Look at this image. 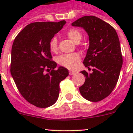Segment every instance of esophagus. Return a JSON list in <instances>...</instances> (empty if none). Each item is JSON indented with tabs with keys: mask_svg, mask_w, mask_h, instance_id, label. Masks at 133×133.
I'll return each mask as SVG.
<instances>
[{
	"mask_svg": "<svg viewBox=\"0 0 133 133\" xmlns=\"http://www.w3.org/2000/svg\"><path fill=\"white\" fill-rule=\"evenodd\" d=\"M76 73L75 71H73V70H69V75H75Z\"/></svg>",
	"mask_w": 133,
	"mask_h": 133,
	"instance_id": "esophagus-1",
	"label": "esophagus"
}]
</instances>
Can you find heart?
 Listing matches in <instances>:
<instances>
[{
	"label": "heart",
	"mask_w": 133,
	"mask_h": 133,
	"mask_svg": "<svg viewBox=\"0 0 133 133\" xmlns=\"http://www.w3.org/2000/svg\"><path fill=\"white\" fill-rule=\"evenodd\" d=\"M66 36L75 43H78L82 38V33L80 30L75 29H69L66 32ZM49 48L51 52H56L58 49V41L56 37L54 36L49 43ZM81 61V57L78 54L62 55L58 56L57 63L60 65L69 69H75Z\"/></svg>",
	"instance_id": "obj_1"
}]
</instances>
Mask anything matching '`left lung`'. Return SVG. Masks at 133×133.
I'll return each mask as SVG.
<instances>
[{
  "label": "left lung",
  "instance_id": "1",
  "mask_svg": "<svg viewBox=\"0 0 133 133\" xmlns=\"http://www.w3.org/2000/svg\"><path fill=\"white\" fill-rule=\"evenodd\" d=\"M87 32L89 46L83 61L92 72L81 71L86 77L80 87L81 95L89 101L98 102L108 97L117 84L123 65L119 39L113 27L95 16H85L72 23Z\"/></svg>",
  "mask_w": 133,
  "mask_h": 133
}]
</instances>
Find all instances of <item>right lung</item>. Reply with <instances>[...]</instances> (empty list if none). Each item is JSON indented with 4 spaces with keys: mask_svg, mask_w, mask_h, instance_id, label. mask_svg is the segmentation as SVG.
I'll use <instances>...</instances> for the list:
<instances>
[{
    "mask_svg": "<svg viewBox=\"0 0 133 133\" xmlns=\"http://www.w3.org/2000/svg\"><path fill=\"white\" fill-rule=\"evenodd\" d=\"M65 21L36 22L26 26L16 36L11 50L10 73L20 93L30 104L46 108L55 104L59 83L68 69L52 61L49 43L62 29ZM48 71L49 74H45Z\"/></svg>",
    "mask_w": 133,
    "mask_h": 133,
    "instance_id": "obj_1",
    "label": "right lung"
}]
</instances>
